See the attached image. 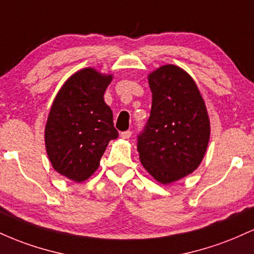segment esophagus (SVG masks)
<instances>
[{
  "label": "esophagus",
  "mask_w": 254,
  "mask_h": 254,
  "mask_svg": "<svg viewBox=\"0 0 254 254\" xmlns=\"http://www.w3.org/2000/svg\"><path fill=\"white\" fill-rule=\"evenodd\" d=\"M131 135H132V132H131L130 130H127V131H123V132H121V135H119V136H121L122 138H124V139H129Z\"/></svg>",
  "instance_id": "esophagus-1"
}]
</instances>
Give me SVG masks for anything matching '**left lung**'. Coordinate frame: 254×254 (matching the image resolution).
<instances>
[{"label":"left lung","mask_w":254,"mask_h":254,"mask_svg":"<svg viewBox=\"0 0 254 254\" xmlns=\"http://www.w3.org/2000/svg\"><path fill=\"white\" fill-rule=\"evenodd\" d=\"M150 116L137 137L143 167L161 184L189 176L202 162L210 137L205 104L193 78L173 64L148 76Z\"/></svg>","instance_id":"obj_1"}]
</instances>
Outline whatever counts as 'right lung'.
Masks as SVG:
<instances>
[{
  "label": "right lung",
  "mask_w": 254,
  "mask_h": 254,
  "mask_svg": "<svg viewBox=\"0 0 254 254\" xmlns=\"http://www.w3.org/2000/svg\"><path fill=\"white\" fill-rule=\"evenodd\" d=\"M112 75L93 68L75 72L52 104L45 127V147L52 167L81 183L98 170L111 139L118 137L104 93Z\"/></svg>",
  "instance_id": "add662e5"
}]
</instances>
